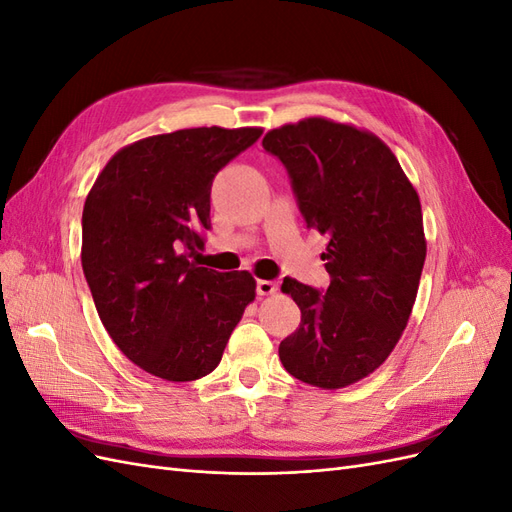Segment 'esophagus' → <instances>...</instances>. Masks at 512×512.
Here are the masks:
<instances>
[{"instance_id": "esophagus-1", "label": "esophagus", "mask_w": 512, "mask_h": 512, "mask_svg": "<svg viewBox=\"0 0 512 512\" xmlns=\"http://www.w3.org/2000/svg\"><path fill=\"white\" fill-rule=\"evenodd\" d=\"M256 292L260 294V297H269V294L277 292V282H273V280H258L256 282Z\"/></svg>"}]
</instances>
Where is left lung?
Returning <instances> with one entry per match:
<instances>
[{
    "mask_svg": "<svg viewBox=\"0 0 512 512\" xmlns=\"http://www.w3.org/2000/svg\"><path fill=\"white\" fill-rule=\"evenodd\" d=\"M307 228L327 235V290L284 277L301 324L280 344L290 376L342 389L378 369L404 333L425 265L421 200L376 134L309 117L267 132Z\"/></svg>",
    "mask_w": 512,
    "mask_h": 512,
    "instance_id": "left-lung-1",
    "label": "left lung"
}]
</instances>
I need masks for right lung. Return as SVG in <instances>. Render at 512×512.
I'll return each instance as SVG.
<instances>
[{
	"mask_svg": "<svg viewBox=\"0 0 512 512\" xmlns=\"http://www.w3.org/2000/svg\"><path fill=\"white\" fill-rule=\"evenodd\" d=\"M260 128H190L117 151L83 209V273L117 348L147 374L198 380L220 365L256 297L247 271L196 267L211 228V183Z\"/></svg>",
	"mask_w": 512,
	"mask_h": 512,
	"instance_id": "right-lung-1",
	"label": "right lung"
}]
</instances>
